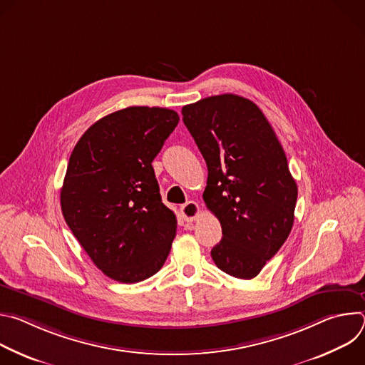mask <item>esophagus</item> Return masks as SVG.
<instances>
[{
  "label": "esophagus",
  "instance_id": "1",
  "mask_svg": "<svg viewBox=\"0 0 365 365\" xmlns=\"http://www.w3.org/2000/svg\"><path fill=\"white\" fill-rule=\"evenodd\" d=\"M180 214L186 222H193L199 215V205L193 200H189L180 206Z\"/></svg>",
  "mask_w": 365,
  "mask_h": 365
}]
</instances>
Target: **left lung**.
<instances>
[{
  "instance_id": "1",
  "label": "left lung",
  "mask_w": 365,
  "mask_h": 365,
  "mask_svg": "<svg viewBox=\"0 0 365 365\" xmlns=\"http://www.w3.org/2000/svg\"><path fill=\"white\" fill-rule=\"evenodd\" d=\"M183 123L207 166L206 207L222 240L211 255L224 273L250 280L287 240L297 200L284 150L247 98L224 93L182 108Z\"/></svg>"
}]
</instances>
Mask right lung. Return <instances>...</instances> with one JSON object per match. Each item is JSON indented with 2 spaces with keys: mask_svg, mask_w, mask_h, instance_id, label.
I'll list each match as a JSON object with an SVG mask.
<instances>
[{
  "mask_svg": "<svg viewBox=\"0 0 365 365\" xmlns=\"http://www.w3.org/2000/svg\"><path fill=\"white\" fill-rule=\"evenodd\" d=\"M179 123L173 110L128 107L76 143L61 190L63 218L93 264L113 280L158 273L176 235L151 162Z\"/></svg>",
  "mask_w": 365,
  "mask_h": 365,
  "instance_id": "obj_1",
  "label": "right lung"
}]
</instances>
